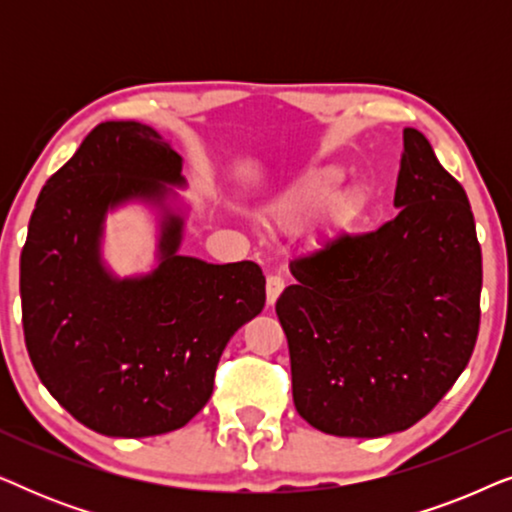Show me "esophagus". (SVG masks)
Listing matches in <instances>:
<instances>
[{
	"label": "esophagus",
	"instance_id": "34e87169",
	"mask_svg": "<svg viewBox=\"0 0 512 512\" xmlns=\"http://www.w3.org/2000/svg\"><path fill=\"white\" fill-rule=\"evenodd\" d=\"M282 291H284V279L279 275H270L268 282H265V298H268V305H275Z\"/></svg>",
	"mask_w": 512,
	"mask_h": 512
}]
</instances>
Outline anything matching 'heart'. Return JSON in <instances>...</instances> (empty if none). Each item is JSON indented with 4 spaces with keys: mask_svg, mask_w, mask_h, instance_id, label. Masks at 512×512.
Instances as JSON below:
<instances>
[{
    "mask_svg": "<svg viewBox=\"0 0 512 512\" xmlns=\"http://www.w3.org/2000/svg\"><path fill=\"white\" fill-rule=\"evenodd\" d=\"M345 172L338 165H324L307 172L289 191L272 202L270 219L279 230H300L312 219L321 221L326 233L352 226L366 209V193L359 186L340 188Z\"/></svg>",
    "mask_w": 512,
    "mask_h": 512,
    "instance_id": "heart-1",
    "label": "heart"
}]
</instances>
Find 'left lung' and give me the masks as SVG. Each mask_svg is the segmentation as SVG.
Listing matches in <instances>:
<instances>
[{"instance_id":"obj_1","label":"left lung","mask_w":512,"mask_h":512,"mask_svg":"<svg viewBox=\"0 0 512 512\" xmlns=\"http://www.w3.org/2000/svg\"><path fill=\"white\" fill-rule=\"evenodd\" d=\"M396 219L291 263L277 300L293 403L314 429L380 438L429 415L471 359L482 254L471 205L429 139L403 130Z\"/></svg>"}]
</instances>
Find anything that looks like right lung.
Segmentation results:
<instances>
[{
	"label": "right lung",
	"mask_w": 512,
	"mask_h": 512,
	"mask_svg": "<svg viewBox=\"0 0 512 512\" xmlns=\"http://www.w3.org/2000/svg\"><path fill=\"white\" fill-rule=\"evenodd\" d=\"M181 156L137 121L100 123L46 181L20 254L23 331L32 366L69 415L102 436L181 429L205 408L219 359L265 305L251 261L181 256ZM159 209V265L116 278L101 258L106 214Z\"/></svg>",
	"instance_id": "obj_1"
}]
</instances>
